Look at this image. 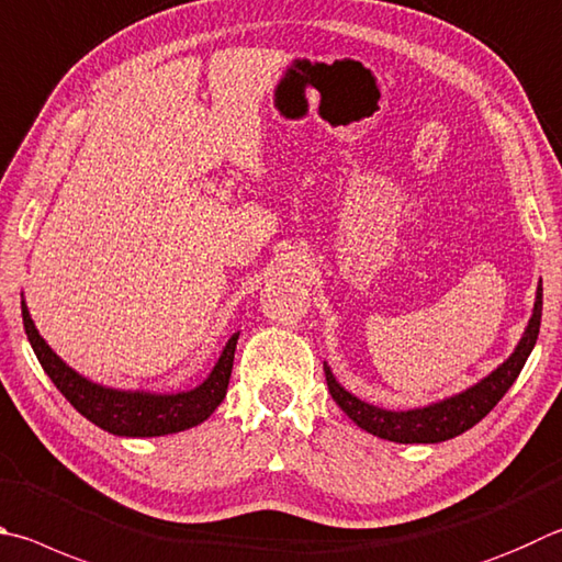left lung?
Wrapping results in <instances>:
<instances>
[{"mask_svg": "<svg viewBox=\"0 0 562 562\" xmlns=\"http://www.w3.org/2000/svg\"><path fill=\"white\" fill-rule=\"evenodd\" d=\"M540 314H543V282H538L533 314H530L526 331L514 353L508 356L498 369L484 375L482 381L467 387L462 393L445 397V401L413 407V411H385V407L371 405L361 401V397L351 395L334 379L329 366L324 363L326 385H329V393L336 405H339L361 430L381 437V440L401 445H435L452 440V437L467 432L469 427H474L482 417L492 413V407L502 401L508 387L514 385L518 373H521L526 366V359L536 346L540 331Z\"/></svg>", "mask_w": 562, "mask_h": 562, "instance_id": "8db88e82", "label": "left lung"}]
</instances>
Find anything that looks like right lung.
<instances>
[{
    "mask_svg": "<svg viewBox=\"0 0 562 562\" xmlns=\"http://www.w3.org/2000/svg\"><path fill=\"white\" fill-rule=\"evenodd\" d=\"M22 316L29 344L36 353L41 369L66 401L76 411L88 417L90 423L103 427L110 435L120 437H161L171 432L189 430L201 425L206 417L223 403L228 391L233 356L240 334H233L228 344L223 346L221 359L213 366L209 379L191 391L179 393H147V391H120L88 381L86 375L70 369L60 356L50 349L34 326L26 302L22 300Z\"/></svg>",
    "mask_w": 562,
    "mask_h": 562,
    "instance_id": "obj_1",
    "label": "right lung"
}]
</instances>
